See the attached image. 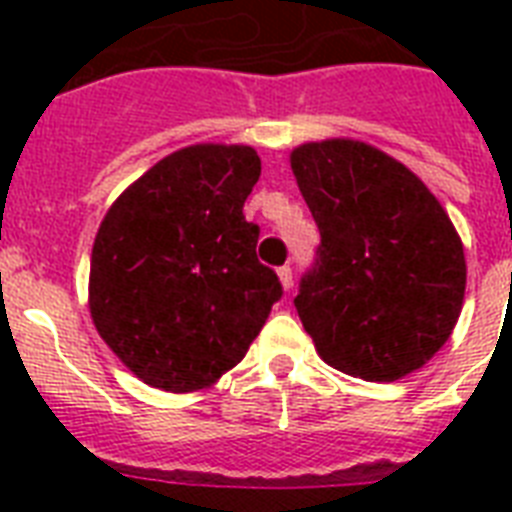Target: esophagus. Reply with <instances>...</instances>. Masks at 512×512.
I'll return each mask as SVG.
<instances>
[{
    "mask_svg": "<svg viewBox=\"0 0 512 512\" xmlns=\"http://www.w3.org/2000/svg\"><path fill=\"white\" fill-rule=\"evenodd\" d=\"M276 273H279L281 287H284L289 292V289H292V268H289V265H281V268Z\"/></svg>",
    "mask_w": 512,
    "mask_h": 512,
    "instance_id": "esophagus-1",
    "label": "esophagus"
}]
</instances>
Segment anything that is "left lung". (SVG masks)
<instances>
[{"label": "left lung", "mask_w": 512, "mask_h": 512, "mask_svg": "<svg viewBox=\"0 0 512 512\" xmlns=\"http://www.w3.org/2000/svg\"><path fill=\"white\" fill-rule=\"evenodd\" d=\"M289 162L321 233L295 297L319 356L369 382L428 364L460 319L468 276L444 207L358 140L305 143Z\"/></svg>", "instance_id": "8db88e82"}]
</instances>
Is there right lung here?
<instances>
[{"instance_id": "add662e5", "label": "right lung", "mask_w": 512, "mask_h": 512, "mask_svg": "<svg viewBox=\"0 0 512 512\" xmlns=\"http://www.w3.org/2000/svg\"><path fill=\"white\" fill-rule=\"evenodd\" d=\"M260 177L249 146L180 148L103 217L90 313L106 345L151 388L191 393L239 364L284 289L257 260L244 201Z\"/></svg>"}]
</instances>
